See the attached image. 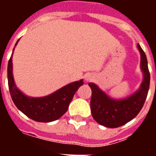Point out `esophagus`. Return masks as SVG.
<instances>
[{"label": "esophagus", "instance_id": "1", "mask_svg": "<svg viewBox=\"0 0 156 156\" xmlns=\"http://www.w3.org/2000/svg\"><path fill=\"white\" fill-rule=\"evenodd\" d=\"M94 78V75L88 73V74L85 75L84 80H85V82H89V81H92Z\"/></svg>", "mask_w": 156, "mask_h": 156}]
</instances>
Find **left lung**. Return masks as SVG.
Listing matches in <instances>:
<instances>
[{
	"label": "left lung",
	"instance_id": "1",
	"mask_svg": "<svg viewBox=\"0 0 156 156\" xmlns=\"http://www.w3.org/2000/svg\"><path fill=\"white\" fill-rule=\"evenodd\" d=\"M140 53V69L143 80L140 88L129 97L120 99L112 98L94 83L88 85L92 89L90 106L93 118L101 125L108 128H117L132 120L140 113L147 97L150 88V72L145 53L140 44H137Z\"/></svg>",
	"mask_w": 156,
	"mask_h": 156
}]
</instances>
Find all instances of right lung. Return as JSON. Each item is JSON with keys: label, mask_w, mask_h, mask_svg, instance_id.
<instances>
[{"label": "right lung", "mask_w": 156, "mask_h": 156, "mask_svg": "<svg viewBox=\"0 0 156 156\" xmlns=\"http://www.w3.org/2000/svg\"><path fill=\"white\" fill-rule=\"evenodd\" d=\"M14 49L15 48H13V51ZM12 55L13 52L8 62L7 78L9 91L16 108L27 117L37 122L48 123L61 118L68 110L76 91L83 84V79L65 85L54 93L44 97H30L24 94L16 85L12 73Z\"/></svg>", "instance_id": "obj_1"}]
</instances>
